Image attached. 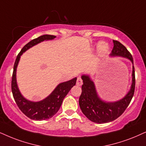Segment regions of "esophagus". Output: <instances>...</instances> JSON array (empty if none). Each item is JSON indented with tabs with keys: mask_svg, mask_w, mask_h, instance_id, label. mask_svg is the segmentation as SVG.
<instances>
[{
	"mask_svg": "<svg viewBox=\"0 0 146 146\" xmlns=\"http://www.w3.org/2000/svg\"><path fill=\"white\" fill-rule=\"evenodd\" d=\"M76 84H77V86H82V85L83 84V81H82V78H81L80 77H77Z\"/></svg>",
	"mask_w": 146,
	"mask_h": 146,
	"instance_id": "34e87169",
	"label": "esophagus"
}]
</instances>
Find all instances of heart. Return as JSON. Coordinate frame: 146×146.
<instances>
[{
    "label": "heart",
    "instance_id": "obj_1",
    "mask_svg": "<svg viewBox=\"0 0 146 146\" xmlns=\"http://www.w3.org/2000/svg\"><path fill=\"white\" fill-rule=\"evenodd\" d=\"M98 52L100 54H104V53L108 50V44L106 42H100L98 46Z\"/></svg>",
    "mask_w": 146,
    "mask_h": 146
}]
</instances>
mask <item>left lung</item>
I'll use <instances>...</instances> for the list:
<instances>
[{
	"mask_svg": "<svg viewBox=\"0 0 146 146\" xmlns=\"http://www.w3.org/2000/svg\"><path fill=\"white\" fill-rule=\"evenodd\" d=\"M114 46L111 56H122L128 58L133 64L132 55L127 50L125 46L117 40H113ZM84 84L82 87V94L79 97V104L81 110L88 119L96 123H106L117 119L122 114L133 96L135 86V69L133 65L132 84L130 90L124 98L116 102H105L102 100L98 95L93 81L89 75L82 76Z\"/></svg>",
	"mask_w": 146,
	"mask_h": 146,
	"instance_id": "left-lung-1",
	"label": "left lung"
}]
</instances>
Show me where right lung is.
Segmentation results:
<instances>
[{
    "mask_svg": "<svg viewBox=\"0 0 146 146\" xmlns=\"http://www.w3.org/2000/svg\"><path fill=\"white\" fill-rule=\"evenodd\" d=\"M56 38L52 35H43L36 39L32 40L23 46L18 54L15 62L11 81V90L13 96L17 105L21 111L29 119L35 121H42L50 119L59 110L64 97L69 93L70 90L76 84L77 78L71 79L68 82L60 83L56 86L52 93L45 99L39 102H32L25 99L18 88L16 79V71L20 57L24 52L44 40H53Z\"/></svg>",
    "mask_w": 146,
    "mask_h": 146,
    "instance_id": "right-lung-1",
    "label": "right lung"
}]
</instances>
